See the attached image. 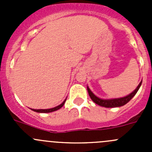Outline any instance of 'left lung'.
<instances>
[{
  "label": "left lung",
  "instance_id": "1",
  "mask_svg": "<svg viewBox=\"0 0 152 152\" xmlns=\"http://www.w3.org/2000/svg\"><path fill=\"white\" fill-rule=\"evenodd\" d=\"M141 84H142V82H140V83L139 84L138 86H137V88H136L132 93H130L129 95H128V96H126V97L120 98V99H107V100H104V99H99V98H98L97 96H95V95L92 93L91 90L89 89L88 87H87V91H88L89 96H90V99H91L92 100H93V102H94L96 104L100 105L104 107H107V108H110V107H121V106L125 105L126 104L128 103V102H129L133 97H134V95L137 93V92L138 91Z\"/></svg>",
  "mask_w": 152,
  "mask_h": 152
}]
</instances>
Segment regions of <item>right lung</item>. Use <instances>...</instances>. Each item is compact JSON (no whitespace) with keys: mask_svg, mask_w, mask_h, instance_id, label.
<instances>
[{"mask_svg":"<svg viewBox=\"0 0 152 152\" xmlns=\"http://www.w3.org/2000/svg\"><path fill=\"white\" fill-rule=\"evenodd\" d=\"M65 101H66V99H65V101H64L63 102H62V104H61L60 105L57 106V107H53V108H51V109H47V110H32L34 112H37V113H51V112H53V111H56V110H59V109H60L61 107H62L64 104H65Z\"/></svg>","mask_w":152,"mask_h":152,"instance_id":"right-lung-1","label":"right lung"}]
</instances>
